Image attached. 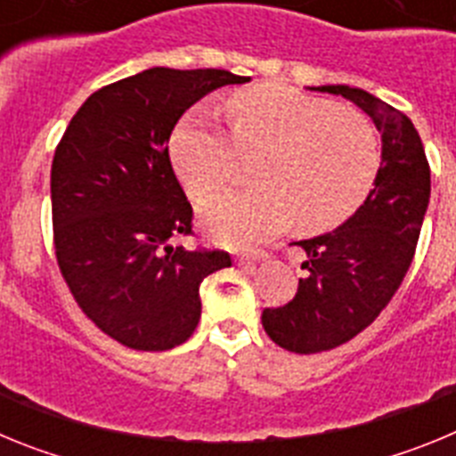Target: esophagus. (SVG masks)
Returning a JSON list of instances; mask_svg holds the SVG:
<instances>
[{"label": "esophagus", "instance_id": "esophagus-1", "mask_svg": "<svg viewBox=\"0 0 456 456\" xmlns=\"http://www.w3.org/2000/svg\"><path fill=\"white\" fill-rule=\"evenodd\" d=\"M265 257H267V253H265V251L244 253V256L237 257V265H240V267H244V269H253L257 263H260V260H265Z\"/></svg>", "mask_w": 456, "mask_h": 456}]
</instances>
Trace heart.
Listing matches in <instances>:
<instances>
[{
    "mask_svg": "<svg viewBox=\"0 0 456 456\" xmlns=\"http://www.w3.org/2000/svg\"><path fill=\"white\" fill-rule=\"evenodd\" d=\"M228 127L193 109L171 134V162L193 200L235 175L237 152L257 155V187L221 193L200 208L215 240L247 247L297 219L304 232L342 225L368 200L381 171L374 125L354 109L281 84H257L225 102Z\"/></svg>",
    "mask_w": 456,
    "mask_h": 456,
    "instance_id": "b5f03b06",
    "label": "heart"
}]
</instances>
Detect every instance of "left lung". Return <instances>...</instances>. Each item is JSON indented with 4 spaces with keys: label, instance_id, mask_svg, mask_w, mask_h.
<instances>
[{
    "label": "left lung",
    "instance_id": "8db88e82",
    "mask_svg": "<svg viewBox=\"0 0 456 456\" xmlns=\"http://www.w3.org/2000/svg\"><path fill=\"white\" fill-rule=\"evenodd\" d=\"M352 100L381 132V171L358 212L333 232L294 241L305 251V278L294 299L263 310L278 347L294 354L336 349L368 329L400 289L429 203V162L420 134L400 109L363 88L320 86Z\"/></svg>",
    "mask_w": 456,
    "mask_h": 456
}]
</instances>
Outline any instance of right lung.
I'll use <instances>...</instances> for the list:
<instances>
[{"label":"right lung","instance_id":"1","mask_svg":"<svg viewBox=\"0 0 456 456\" xmlns=\"http://www.w3.org/2000/svg\"><path fill=\"white\" fill-rule=\"evenodd\" d=\"M247 77L151 68L88 95L52 159L56 265L84 315L136 352L178 347L200 320L203 278L231 267L219 248L173 247L193 209L168 157L180 116Z\"/></svg>","mask_w":456,"mask_h":456}]
</instances>
